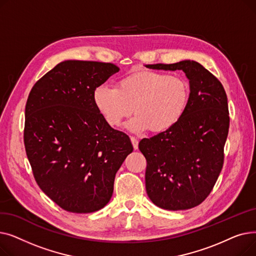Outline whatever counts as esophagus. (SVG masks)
<instances>
[{"instance_id": "1", "label": "esophagus", "mask_w": 256, "mask_h": 256, "mask_svg": "<svg viewBox=\"0 0 256 256\" xmlns=\"http://www.w3.org/2000/svg\"><path fill=\"white\" fill-rule=\"evenodd\" d=\"M130 141H132V147H134V150H138V144H139L138 140H137L136 138H134V137H132V138H130Z\"/></svg>"}]
</instances>
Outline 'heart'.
Returning <instances> with one entry per match:
<instances>
[{"label":"heart","instance_id":"obj_1","mask_svg":"<svg viewBox=\"0 0 256 256\" xmlns=\"http://www.w3.org/2000/svg\"><path fill=\"white\" fill-rule=\"evenodd\" d=\"M189 98L190 87L184 78L150 70L122 78L116 88L104 84L93 91L94 104L112 128L120 126L134 108L136 116L126 126L135 134L171 130L184 116Z\"/></svg>","mask_w":256,"mask_h":256}]
</instances>
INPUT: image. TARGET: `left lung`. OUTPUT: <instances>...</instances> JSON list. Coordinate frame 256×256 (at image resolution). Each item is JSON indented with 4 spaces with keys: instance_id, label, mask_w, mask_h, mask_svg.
Segmentation results:
<instances>
[{
    "instance_id": "8db88e82",
    "label": "left lung",
    "mask_w": 256,
    "mask_h": 256,
    "mask_svg": "<svg viewBox=\"0 0 256 256\" xmlns=\"http://www.w3.org/2000/svg\"><path fill=\"white\" fill-rule=\"evenodd\" d=\"M145 67L182 70L189 80V104L178 124L139 143L152 204L168 210H189L208 196L223 167L230 128L226 93L220 80L193 60Z\"/></svg>"
}]
</instances>
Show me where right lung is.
<instances>
[{
    "label": "right lung",
    "instance_id": "obj_1",
    "mask_svg": "<svg viewBox=\"0 0 256 256\" xmlns=\"http://www.w3.org/2000/svg\"><path fill=\"white\" fill-rule=\"evenodd\" d=\"M119 68L66 60L38 80L24 110V141L39 188L63 210L87 214L109 202L116 172L132 152L106 122L93 91Z\"/></svg>",
    "mask_w": 256,
    "mask_h": 256
}]
</instances>
